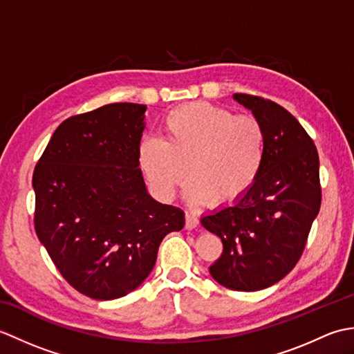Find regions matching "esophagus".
I'll return each mask as SVG.
<instances>
[{
	"label": "esophagus",
	"mask_w": 354,
	"mask_h": 354,
	"mask_svg": "<svg viewBox=\"0 0 354 354\" xmlns=\"http://www.w3.org/2000/svg\"><path fill=\"white\" fill-rule=\"evenodd\" d=\"M198 225H199V217L196 216V213L187 212L185 213V228L193 230V228H196Z\"/></svg>",
	"instance_id": "1"
}]
</instances>
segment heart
Wrapping results in <instances>:
<instances>
[{"mask_svg":"<svg viewBox=\"0 0 354 354\" xmlns=\"http://www.w3.org/2000/svg\"><path fill=\"white\" fill-rule=\"evenodd\" d=\"M160 132L161 138L141 141L138 160L161 199H171L189 173L187 199L232 204L250 192L266 160L268 135L257 117L207 102L171 109Z\"/></svg>","mask_w":354,"mask_h":354,"instance_id":"obj_1","label":"heart"}]
</instances>
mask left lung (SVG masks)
Wrapping results in <instances>:
<instances>
[{
	"label": "left lung",
	"mask_w": 354,
	"mask_h": 354,
	"mask_svg": "<svg viewBox=\"0 0 354 354\" xmlns=\"http://www.w3.org/2000/svg\"><path fill=\"white\" fill-rule=\"evenodd\" d=\"M232 97L265 126L266 160L245 196L201 223L223 243L212 277L228 289L254 292L280 281L301 257L321 207L319 156L288 109L259 95Z\"/></svg>",
	"instance_id": "8db88e82"
}]
</instances>
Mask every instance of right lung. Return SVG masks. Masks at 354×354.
<instances>
[{
  "instance_id": "1",
  "label": "right lung",
  "mask_w": 354,
  "mask_h": 354,
  "mask_svg": "<svg viewBox=\"0 0 354 354\" xmlns=\"http://www.w3.org/2000/svg\"><path fill=\"white\" fill-rule=\"evenodd\" d=\"M145 104L111 103L59 124L33 171L35 230L61 275L94 299L135 290L181 208L149 196L138 149Z\"/></svg>"
}]
</instances>
